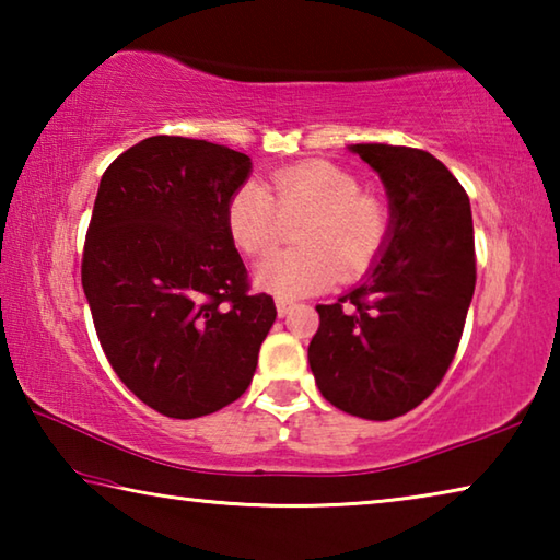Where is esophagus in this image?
<instances>
[{
  "mask_svg": "<svg viewBox=\"0 0 560 560\" xmlns=\"http://www.w3.org/2000/svg\"><path fill=\"white\" fill-rule=\"evenodd\" d=\"M293 306H296V303H293L291 299H277V314L283 318V316H287L289 314V311L293 308Z\"/></svg>",
  "mask_w": 560,
  "mask_h": 560,
  "instance_id": "34e87169",
  "label": "esophagus"
}]
</instances>
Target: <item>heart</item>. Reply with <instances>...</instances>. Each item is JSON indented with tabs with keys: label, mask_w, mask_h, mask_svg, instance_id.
Returning a JSON list of instances; mask_svg holds the SVG:
<instances>
[{
	"label": "heart",
	"mask_w": 560,
	"mask_h": 560,
	"mask_svg": "<svg viewBox=\"0 0 560 560\" xmlns=\"http://www.w3.org/2000/svg\"><path fill=\"white\" fill-rule=\"evenodd\" d=\"M296 226L299 249L271 254L254 281L281 299L328 289L338 279L363 273L381 254L390 212L373 195L360 192L355 175L326 160H306L271 175V192L244 183L226 202V230L236 249L259 259L279 244L287 222Z\"/></svg>",
	"instance_id": "obj_1"
}]
</instances>
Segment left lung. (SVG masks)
Here are the masks:
<instances>
[{
	"instance_id": "obj_1",
	"label": "left lung",
	"mask_w": 560,
	"mask_h": 560,
	"mask_svg": "<svg viewBox=\"0 0 560 560\" xmlns=\"http://www.w3.org/2000/svg\"><path fill=\"white\" fill-rule=\"evenodd\" d=\"M350 150L381 175L390 230L368 279L316 306L308 363L338 410L393 420L428 400L459 348L477 283L471 207L459 179L424 150Z\"/></svg>"
}]
</instances>
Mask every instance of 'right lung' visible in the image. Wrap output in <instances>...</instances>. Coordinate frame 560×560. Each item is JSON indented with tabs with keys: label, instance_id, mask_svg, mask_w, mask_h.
<instances>
[{
	"label": "right lung",
	"instance_id": "1",
	"mask_svg": "<svg viewBox=\"0 0 560 560\" xmlns=\"http://www.w3.org/2000/svg\"><path fill=\"white\" fill-rule=\"evenodd\" d=\"M249 170L232 148L153 136L101 177L81 259L93 326L128 390L175 420L242 397L277 318L226 230Z\"/></svg>",
	"mask_w": 560,
	"mask_h": 560
}]
</instances>
